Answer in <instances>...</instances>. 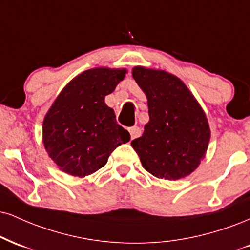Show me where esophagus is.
I'll list each match as a JSON object with an SVG mask.
<instances>
[{
  "mask_svg": "<svg viewBox=\"0 0 250 250\" xmlns=\"http://www.w3.org/2000/svg\"><path fill=\"white\" fill-rule=\"evenodd\" d=\"M128 131H129V134H130L131 140H134V138L140 137L141 134H142V130H141V128H140V127H136V125H134V127L128 128Z\"/></svg>",
  "mask_w": 250,
  "mask_h": 250,
  "instance_id": "obj_1",
  "label": "esophagus"
}]
</instances>
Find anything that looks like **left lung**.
<instances>
[{"instance_id": "1", "label": "left lung", "mask_w": 250, "mask_h": 250, "mask_svg": "<svg viewBox=\"0 0 250 250\" xmlns=\"http://www.w3.org/2000/svg\"><path fill=\"white\" fill-rule=\"evenodd\" d=\"M133 77L148 98L150 120L131 146L144 169L155 177L184 178L205 157L211 136L205 113L172 74L137 66Z\"/></svg>"}]
</instances>
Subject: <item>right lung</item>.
Wrapping results in <instances>:
<instances>
[{"label":"right lung","mask_w":250,"mask_h":250,"mask_svg":"<svg viewBox=\"0 0 250 250\" xmlns=\"http://www.w3.org/2000/svg\"><path fill=\"white\" fill-rule=\"evenodd\" d=\"M125 70L100 67L74 78L53 102L43 123L47 154L64 172L77 177L94 173L122 143L130 140L104 104L123 80Z\"/></svg>","instance_id":"right-lung-1"}]
</instances>
